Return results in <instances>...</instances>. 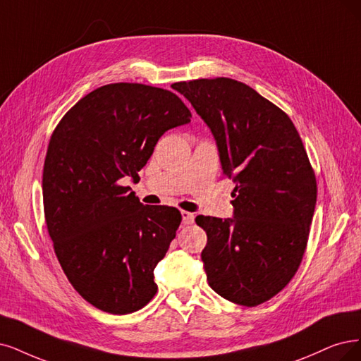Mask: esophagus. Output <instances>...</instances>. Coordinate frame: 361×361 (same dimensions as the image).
Listing matches in <instances>:
<instances>
[{
	"instance_id": "34e87169",
	"label": "esophagus",
	"mask_w": 361,
	"mask_h": 361,
	"mask_svg": "<svg viewBox=\"0 0 361 361\" xmlns=\"http://www.w3.org/2000/svg\"><path fill=\"white\" fill-rule=\"evenodd\" d=\"M181 217H183V224H193L195 223V216L189 211H181Z\"/></svg>"
}]
</instances>
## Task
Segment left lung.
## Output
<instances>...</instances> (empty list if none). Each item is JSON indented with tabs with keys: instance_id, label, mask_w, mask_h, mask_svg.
<instances>
[{
	"instance_id": "8db88e82",
	"label": "left lung",
	"mask_w": 361,
	"mask_h": 361,
	"mask_svg": "<svg viewBox=\"0 0 361 361\" xmlns=\"http://www.w3.org/2000/svg\"><path fill=\"white\" fill-rule=\"evenodd\" d=\"M214 135L224 176L233 180V219L197 216L207 232L202 262L224 299L257 306L295 276L317 202L315 172L291 118L232 78L173 83Z\"/></svg>"
}]
</instances>
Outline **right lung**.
<instances>
[{
    "mask_svg": "<svg viewBox=\"0 0 361 361\" xmlns=\"http://www.w3.org/2000/svg\"><path fill=\"white\" fill-rule=\"evenodd\" d=\"M190 117L171 90L111 83L71 106L51 133L43 169L47 232L71 286L104 312H135L156 295L153 271L181 214L142 205L120 180L138 181L159 138Z\"/></svg>",
    "mask_w": 361,
    "mask_h": 361,
    "instance_id": "add662e5",
    "label": "right lung"
}]
</instances>
